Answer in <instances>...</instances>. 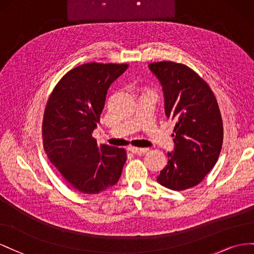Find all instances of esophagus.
<instances>
[{
    "label": "esophagus",
    "mask_w": 254,
    "mask_h": 254,
    "mask_svg": "<svg viewBox=\"0 0 254 254\" xmlns=\"http://www.w3.org/2000/svg\"><path fill=\"white\" fill-rule=\"evenodd\" d=\"M129 151L133 152L134 154H144L149 151L148 148H137V147H129Z\"/></svg>",
    "instance_id": "esophagus-1"
}]
</instances>
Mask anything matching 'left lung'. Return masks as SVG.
Segmentation results:
<instances>
[{
    "label": "left lung",
    "mask_w": 254,
    "mask_h": 254,
    "mask_svg": "<svg viewBox=\"0 0 254 254\" xmlns=\"http://www.w3.org/2000/svg\"><path fill=\"white\" fill-rule=\"evenodd\" d=\"M163 87L165 114L176 122L175 149L157 182L172 190L198 185L219 157L223 127L212 89L183 64L159 62L149 64Z\"/></svg>",
    "instance_id": "1"
}]
</instances>
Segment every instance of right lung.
I'll use <instances>...</instances> for the list:
<instances>
[{"instance_id": "1", "label": "right lung", "mask_w": 254, "mask_h": 254, "mask_svg": "<svg viewBox=\"0 0 254 254\" xmlns=\"http://www.w3.org/2000/svg\"><path fill=\"white\" fill-rule=\"evenodd\" d=\"M127 64L89 63L70 70L57 83L46 106L42 139L46 153L74 190L99 193L118 182L126 150L92 137L112 83Z\"/></svg>"}]
</instances>
